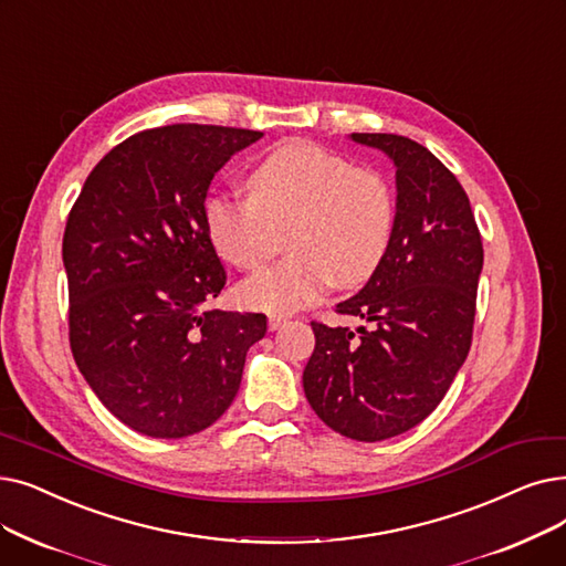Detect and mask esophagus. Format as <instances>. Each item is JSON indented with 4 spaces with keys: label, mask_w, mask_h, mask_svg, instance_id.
<instances>
[{
    "label": "esophagus",
    "mask_w": 566,
    "mask_h": 566,
    "mask_svg": "<svg viewBox=\"0 0 566 566\" xmlns=\"http://www.w3.org/2000/svg\"><path fill=\"white\" fill-rule=\"evenodd\" d=\"M284 324H286V316H280V314H270L268 316V328L270 331H280Z\"/></svg>",
    "instance_id": "obj_1"
}]
</instances>
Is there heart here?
<instances>
[{
	"label": "heart",
	"mask_w": 566,
	"mask_h": 566,
	"mask_svg": "<svg viewBox=\"0 0 566 566\" xmlns=\"http://www.w3.org/2000/svg\"><path fill=\"white\" fill-rule=\"evenodd\" d=\"M244 185L248 199L212 196L206 203L212 248L231 265L256 270L275 256L286 233L291 254L238 286L244 307L289 314L316 303L333 282L354 289L377 273L396 203L375 170L293 140L268 153Z\"/></svg>",
	"instance_id": "1"
}]
</instances>
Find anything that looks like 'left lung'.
<instances>
[{"mask_svg":"<svg viewBox=\"0 0 566 566\" xmlns=\"http://www.w3.org/2000/svg\"><path fill=\"white\" fill-rule=\"evenodd\" d=\"M396 166V224L367 284L337 305L370 326L312 322L305 398L328 428L381 441L419 426L472 347L483 244L464 189L428 147L398 134H352Z\"/></svg>","mask_w":566,"mask_h":566,"instance_id":"obj_1","label":"left lung"}]
</instances>
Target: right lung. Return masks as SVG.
I'll list each match as a JSON object with an SVG mask.
<instances>
[{
    "mask_svg": "<svg viewBox=\"0 0 566 566\" xmlns=\"http://www.w3.org/2000/svg\"><path fill=\"white\" fill-rule=\"evenodd\" d=\"M263 134L168 125L129 136L92 168L73 203L62 261L73 360L132 430H206L240 388L263 314L210 310L227 273L206 231L214 174Z\"/></svg>",
    "mask_w": 566,
    "mask_h": 566,
    "instance_id": "1",
    "label": "right lung"
}]
</instances>
